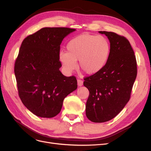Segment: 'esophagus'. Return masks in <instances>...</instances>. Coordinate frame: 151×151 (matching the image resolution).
I'll return each instance as SVG.
<instances>
[{"mask_svg": "<svg viewBox=\"0 0 151 151\" xmlns=\"http://www.w3.org/2000/svg\"><path fill=\"white\" fill-rule=\"evenodd\" d=\"M77 85H78V86H82L83 85V81L81 80V79H78L77 80Z\"/></svg>", "mask_w": 151, "mask_h": 151, "instance_id": "34e87169", "label": "esophagus"}]
</instances>
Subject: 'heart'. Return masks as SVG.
Here are the masks:
<instances>
[{
	"label": "heart",
	"instance_id": "heart-1",
	"mask_svg": "<svg viewBox=\"0 0 151 151\" xmlns=\"http://www.w3.org/2000/svg\"><path fill=\"white\" fill-rule=\"evenodd\" d=\"M66 51L59 53V60L65 70L70 73L79 66L86 74L93 75L101 71L106 65L110 52L108 40L102 35L83 34L72 39Z\"/></svg>",
	"mask_w": 151,
	"mask_h": 151
}]
</instances>
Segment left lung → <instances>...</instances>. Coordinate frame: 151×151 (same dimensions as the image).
Here are the masks:
<instances>
[{
  "label": "left lung",
  "instance_id": "left-lung-1",
  "mask_svg": "<svg viewBox=\"0 0 151 151\" xmlns=\"http://www.w3.org/2000/svg\"><path fill=\"white\" fill-rule=\"evenodd\" d=\"M110 43L106 65L97 74L84 78L89 91L86 115L94 123L106 122L115 118L129 102L137 77V62L129 40L113 32L99 31Z\"/></svg>",
  "mask_w": 151,
  "mask_h": 151
}]
</instances>
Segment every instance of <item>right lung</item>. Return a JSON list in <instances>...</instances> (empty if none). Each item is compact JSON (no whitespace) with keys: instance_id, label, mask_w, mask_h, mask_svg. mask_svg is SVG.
I'll list each match as a JSON object with an SVG mask.
<instances>
[{"instance_id":"1","label":"right lung","mask_w":151,"mask_h":151,"mask_svg":"<svg viewBox=\"0 0 151 151\" xmlns=\"http://www.w3.org/2000/svg\"><path fill=\"white\" fill-rule=\"evenodd\" d=\"M76 29L43 28L23 40L14 65L19 96L34 115L52 118L61 111L67 95L76 90L74 76L60 71V46Z\"/></svg>"}]
</instances>
